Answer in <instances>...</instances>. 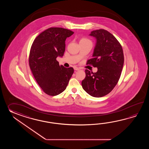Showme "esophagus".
I'll use <instances>...</instances> for the list:
<instances>
[{"label":"esophagus","instance_id":"34e87169","mask_svg":"<svg viewBox=\"0 0 149 149\" xmlns=\"http://www.w3.org/2000/svg\"><path fill=\"white\" fill-rule=\"evenodd\" d=\"M79 69H79V68H78V67H74V70H76V71H77V70H79Z\"/></svg>","mask_w":149,"mask_h":149}]
</instances>
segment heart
Instances as JSON below:
<instances>
[{"mask_svg": "<svg viewBox=\"0 0 149 149\" xmlns=\"http://www.w3.org/2000/svg\"><path fill=\"white\" fill-rule=\"evenodd\" d=\"M90 41V40H89V39H88L87 38H82L81 39H80V42H86V41Z\"/></svg>", "mask_w": 149, "mask_h": 149, "instance_id": "1", "label": "heart"}]
</instances>
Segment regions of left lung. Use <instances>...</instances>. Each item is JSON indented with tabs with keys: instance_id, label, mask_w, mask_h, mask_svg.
I'll return each instance as SVG.
<instances>
[{
	"instance_id": "left-lung-1",
	"label": "left lung",
	"mask_w": 149,
	"mask_h": 149,
	"mask_svg": "<svg viewBox=\"0 0 149 149\" xmlns=\"http://www.w3.org/2000/svg\"><path fill=\"white\" fill-rule=\"evenodd\" d=\"M89 35L96 38V43L93 58L87 64L97 68V71L93 73L86 69L81 85L91 96L101 97L110 93L118 82L124 65V53L119 42L108 31L99 29Z\"/></svg>"
}]
</instances>
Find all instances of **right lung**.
I'll return each mask as SVG.
<instances>
[{"mask_svg":"<svg viewBox=\"0 0 149 149\" xmlns=\"http://www.w3.org/2000/svg\"><path fill=\"white\" fill-rule=\"evenodd\" d=\"M73 31L62 28H50L36 38L30 51L29 63L38 85L47 95L56 96L67 88L73 74V68L60 65L56 60L63 55L67 37Z\"/></svg>","mask_w":149,"mask_h":149,"instance_id":"1","label":"right lung"}]
</instances>
